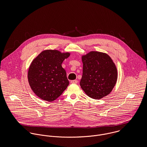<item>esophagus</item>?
Instances as JSON below:
<instances>
[{"mask_svg": "<svg viewBox=\"0 0 147 147\" xmlns=\"http://www.w3.org/2000/svg\"><path fill=\"white\" fill-rule=\"evenodd\" d=\"M71 83H74V84H77L78 83V80H71Z\"/></svg>", "mask_w": 147, "mask_h": 147, "instance_id": "34e87169", "label": "esophagus"}]
</instances>
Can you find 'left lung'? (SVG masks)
Returning a JSON list of instances; mask_svg holds the SVG:
<instances>
[{"label": "left lung", "instance_id": "obj_1", "mask_svg": "<svg viewBox=\"0 0 147 147\" xmlns=\"http://www.w3.org/2000/svg\"><path fill=\"white\" fill-rule=\"evenodd\" d=\"M83 76L80 85L90 98L99 100L110 94L115 85L117 68L105 53L91 51L82 56Z\"/></svg>", "mask_w": 147, "mask_h": 147}]
</instances>
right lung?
<instances>
[{
    "label": "right lung",
    "mask_w": 147,
    "mask_h": 147,
    "mask_svg": "<svg viewBox=\"0 0 147 147\" xmlns=\"http://www.w3.org/2000/svg\"><path fill=\"white\" fill-rule=\"evenodd\" d=\"M70 54L58 50H45L32 61L28 71V80L37 96L51 102L62 94L69 81L62 64Z\"/></svg>",
    "instance_id": "obj_1"
}]
</instances>
